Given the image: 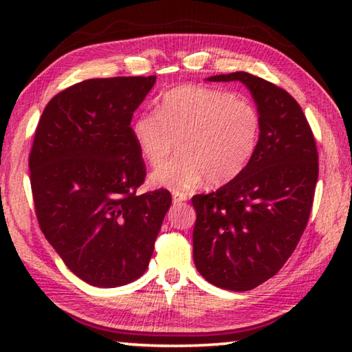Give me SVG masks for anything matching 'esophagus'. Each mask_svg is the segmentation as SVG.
I'll return each mask as SVG.
<instances>
[{
	"label": "esophagus",
	"mask_w": 352,
	"mask_h": 352,
	"mask_svg": "<svg viewBox=\"0 0 352 352\" xmlns=\"http://www.w3.org/2000/svg\"><path fill=\"white\" fill-rule=\"evenodd\" d=\"M172 200H174V204H182V201L188 200V194L174 192V194H172Z\"/></svg>",
	"instance_id": "1"
}]
</instances>
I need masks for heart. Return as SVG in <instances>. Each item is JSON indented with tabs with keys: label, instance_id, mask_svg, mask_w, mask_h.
I'll list each match as a JSON object with an SVG mask.
<instances>
[{
	"label": "heart",
	"instance_id": "b5f03b06",
	"mask_svg": "<svg viewBox=\"0 0 352 352\" xmlns=\"http://www.w3.org/2000/svg\"><path fill=\"white\" fill-rule=\"evenodd\" d=\"M133 140L148 164H162L180 141V158L151 174V183L180 192L206 178L233 180L258 147L261 118L250 100L217 88L178 87L168 91L158 111H144L132 126Z\"/></svg>",
	"mask_w": 352,
	"mask_h": 352
}]
</instances>
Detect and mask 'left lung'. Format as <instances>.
Listing matches in <instances>:
<instances>
[{
  "label": "left lung",
  "instance_id": "obj_1",
  "mask_svg": "<svg viewBox=\"0 0 352 352\" xmlns=\"http://www.w3.org/2000/svg\"><path fill=\"white\" fill-rule=\"evenodd\" d=\"M239 80L261 118L258 147L239 175L192 197L194 264L220 289L245 292L275 276L311 216L318 153L301 107L287 91L243 71L211 76Z\"/></svg>",
  "mask_w": 352,
  "mask_h": 352
}]
</instances>
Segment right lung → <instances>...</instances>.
<instances>
[{"instance_id":"1","label":"right lung","mask_w":352,"mask_h":352,"mask_svg":"<svg viewBox=\"0 0 352 352\" xmlns=\"http://www.w3.org/2000/svg\"><path fill=\"white\" fill-rule=\"evenodd\" d=\"M155 82L76 83L47 102L35 130L29 170L40 228L65 265L96 287L144 275L172 204L166 189L136 194L146 168L130 122Z\"/></svg>"}]
</instances>
